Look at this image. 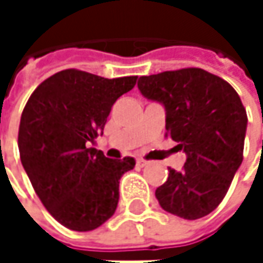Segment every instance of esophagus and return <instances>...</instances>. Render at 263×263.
Listing matches in <instances>:
<instances>
[{
	"label": "esophagus",
	"mask_w": 263,
	"mask_h": 263,
	"mask_svg": "<svg viewBox=\"0 0 263 263\" xmlns=\"http://www.w3.org/2000/svg\"><path fill=\"white\" fill-rule=\"evenodd\" d=\"M149 164V161H146V160H143V158H138L137 160V166H140V167H144V166H147Z\"/></svg>",
	"instance_id": "esophagus-1"
}]
</instances>
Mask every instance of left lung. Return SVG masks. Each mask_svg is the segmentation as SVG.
<instances>
[{
  "mask_svg": "<svg viewBox=\"0 0 263 263\" xmlns=\"http://www.w3.org/2000/svg\"><path fill=\"white\" fill-rule=\"evenodd\" d=\"M138 89L166 108V137L187 155L155 190L163 210L199 219L224 199L243 158L247 111L235 88L202 68L141 76Z\"/></svg>",
  "mask_w": 263,
  "mask_h": 263,
  "instance_id": "obj_1",
  "label": "left lung"
}]
</instances>
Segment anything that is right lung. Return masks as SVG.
I'll list each match as a JSON object with an SVG mask.
<instances>
[{"instance_id":"obj_1","label":"right lung","mask_w":263,"mask_h":263,"mask_svg":"<svg viewBox=\"0 0 263 263\" xmlns=\"http://www.w3.org/2000/svg\"><path fill=\"white\" fill-rule=\"evenodd\" d=\"M135 83L137 76L105 79L68 68L44 80L27 100L18 132L21 163L44 207L70 230H94L117 209L119 181L135 160H109L89 143Z\"/></svg>"}]
</instances>
